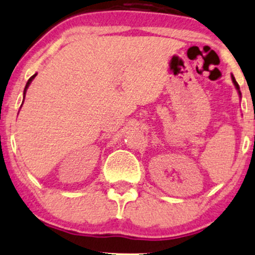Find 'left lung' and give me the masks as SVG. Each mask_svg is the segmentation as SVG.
<instances>
[{
    "mask_svg": "<svg viewBox=\"0 0 255 255\" xmlns=\"http://www.w3.org/2000/svg\"><path fill=\"white\" fill-rule=\"evenodd\" d=\"M232 81H233V83H234V86H235V88H237V90H238V93H239V95H241V93H240V88H239V85H238V82L235 81V79H234V76L232 75Z\"/></svg>",
    "mask_w": 255,
    "mask_h": 255,
    "instance_id": "left-lung-1",
    "label": "left lung"
}]
</instances>
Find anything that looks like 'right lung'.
<instances>
[{
  "instance_id": "1",
  "label": "right lung",
  "mask_w": 255,
  "mask_h": 255,
  "mask_svg": "<svg viewBox=\"0 0 255 255\" xmlns=\"http://www.w3.org/2000/svg\"><path fill=\"white\" fill-rule=\"evenodd\" d=\"M36 75H37V74H34V75H33V76H31V77H30V79H29V80H28L27 85H25V87H24V92H23V95H25V92H27V89H28V87H29V85H30V83H31V81H33V80H34V77H35V76H36Z\"/></svg>"
}]
</instances>
